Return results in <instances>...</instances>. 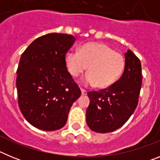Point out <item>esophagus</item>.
I'll list each match as a JSON object with an SVG mask.
<instances>
[{
  "label": "esophagus",
  "instance_id": "esophagus-1",
  "mask_svg": "<svg viewBox=\"0 0 160 160\" xmlns=\"http://www.w3.org/2000/svg\"><path fill=\"white\" fill-rule=\"evenodd\" d=\"M81 91H82V95H87V90H84V89L81 88Z\"/></svg>",
  "mask_w": 160,
  "mask_h": 160
}]
</instances>
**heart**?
<instances>
[{"label": "heart", "mask_w": 160, "mask_h": 160, "mask_svg": "<svg viewBox=\"0 0 160 160\" xmlns=\"http://www.w3.org/2000/svg\"><path fill=\"white\" fill-rule=\"evenodd\" d=\"M69 73L78 77L87 69L83 78L85 85H94L98 88H107L114 84L122 75L125 68L122 54L114 51L102 43L85 44L79 51H69L65 57Z\"/></svg>", "instance_id": "obj_1"}]
</instances>
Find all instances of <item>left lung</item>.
<instances>
[{
	"instance_id": "obj_1",
	"label": "left lung",
	"mask_w": 160,
	"mask_h": 160,
	"mask_svg": "<svg viewBox=\"0 0 160 160\" xmlns=\"http://www.w3.org/2000/svg\"><path fill=\"white\" fill-rule=\"evenodd\" d=\"M142 86L140 60L128 49L125 53V68L118 81L107 89L88 92L90 105L87 123L98 133L112 132L121 128L134 113Z\"/></svg>"
}]
</instances>
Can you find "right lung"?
Instances as JSON below:
<instances>
[{"label":"right lung","instance_id":"add662e5","mask_svg":"<svg viewBox=\"0 0 160 160\" xmlns=\"http://www.w3.org/2000/svg\"><path fill=\"white\" fill-rule=\"evenodd\" d=\"M75 40L72 35L48 33L33 41L21 56L16 80L18 105L38 129L63 128L70 107L81 95L65 62Z\"/></svg>","mask_w":160,"mask_h":160}]
</instances>
